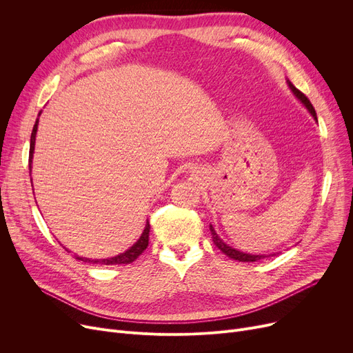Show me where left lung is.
Here are the masks:
<instances>
[{"instance_id": "obj_1", "label": "left lung", "mask_w": 353, "mask_h": 353, "mask_svg": "<svg viewBox=\"0 0 353 353\" xmlns=\"http://www.w3.org/2000/svg\"><path fill=\"white\" fill-rule=\"evenodd\" d=\"M286 83H288V87L290 88V91H292V94L298 99L299 101H301V104L309 111L310 113V116L313 117V120L314 121H318V117H316V111H314V108H313V105L310 104V101L307 100V97L303 94L302 91H299L298 88H296L289 80H286ZM210 233H212V239H213V243L216 245V248H219L221 252H223L226 256H229L230 259H233V261H239V262H257V261H261V259H265V257H269V256H273V254H253V253H245V252H242V250H237V249H234V248H232V246H229L223 239H221L217 233H216V230H214V228L210 225Z\"/></svg>"}]
</instances>
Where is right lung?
I'll list each match as a JSON object with an SVG mask.
<instances>
[{
    "label": "right lung",
    "mask_w": 353,
    "mask_h": 353,
    "mask_svg": "<svg viewBox=\"0 0 353 353\" xmlns=\"http://www.w3.org/2000/svg\"><path fill=\"white\" fill-rule=\"evenodd\" d=\"M40 116H41V111L39 113V117H37V120H35V124L32 127V133H31V140H30V173H31V169H32L35 137H37V128H39ZM31 183H32V180H31ZM148 234H150V223H148V220H147L144 230H143L141 236L139 237L137 242L132 248H128L125 252H123L117 256H113V257H107V259H88V257H83V256H79V254H74V257H76L77 261H83V262H87V263H96V265H128V263H133L136 259L145 250V248L148 246ZM65 250L70 252L68 249H65Z\"/></svg>",
    "instance_id": "add662e5"
}]
</instances>
